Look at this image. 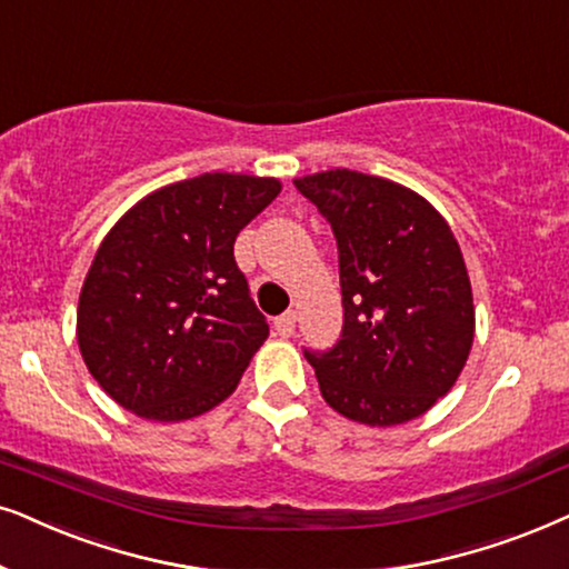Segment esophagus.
Masks as SVG:
<instances>
[{
  "label": "esophagus",
  "instance_id": "esophagus-1",
  "mask_svg": "<svg viewBox=\"0 0 569 569\" xmlns=\"http://www.w3.org/2000/svg\"><path fill=\"white\" fill-rule=\"evenodd\" d=\"M274 329H277L279 337H290L295 331V311H287L282 316H277Z\"/></svg>",
  "mask_w": 569,
  "mask_h": 569
}]
</instances>
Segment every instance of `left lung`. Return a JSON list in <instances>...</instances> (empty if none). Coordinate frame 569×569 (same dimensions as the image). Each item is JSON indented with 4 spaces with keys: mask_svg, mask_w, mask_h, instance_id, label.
I'll list each match as a JSON object with an SVG mask.
<instances>
[{
    "mask_svg": "<svg viewBox=\"0 0 569 569\" xmlns=\"http://www.w3.org/2000/svg\"><path fill=\"white\" fill-rule=\"evenodd\" d=\"M331 224L342 335L302 350L345 418L397 426L423 416L460 376L476 313L460 246L433 206L381 177L331 169L295 180Z\"/></svg>",
    "mask_w": 569,
    "mask_h": 569,
    "instance_id": "8db88e82",
    "label": "left lung"
}]
</instances>
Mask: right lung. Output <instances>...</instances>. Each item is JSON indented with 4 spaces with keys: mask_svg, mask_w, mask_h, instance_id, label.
Segmentation results:
<instances>
[{
    "mask_svg": "<svg viewBox=\"0 0 569 569\" xmlns=\"http://www.w3.org/2000/svg\"><path fill=\"white\" fill-rule=\"evenodd\" d=\"M279 190L274 177H190L132 206L96 250L78 345L124 410L169 423L234 392L269 337L234 263V238Z\"/></svg>",
    "mask_w": 569,
    "mask_h": 569,
    "instance_id": "obj_1",
    "label": "right lung"
}]
</instances>
